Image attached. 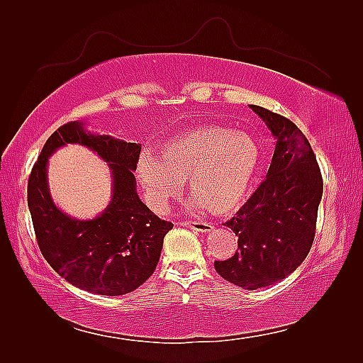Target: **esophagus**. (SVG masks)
<instances>
[{
  "instance_id": "1",
  "label": "esophagus",
  "mask_w": 363,
  "mask_h": 363,
  "mask_svg": "<svg viewBox=\"0 0 363 363\" xmlns=\"http://www.w3.org/2000/svg\"><path fill=\"white\" fill-rule=\"evenodd\" d=\"M180 225L186 228H192L195 232H200V233H211L213 230L212 224L204 223V221H182Z\"/></svg>"
}]
</instances>
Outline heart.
Segmentation results:
<instances>
[{
    "label": "heart",
    "instance_id": "b5f03b06",
    "mask_svg": "<svg viewBox=\"0 0 363 363\" xmlns=\"http://www.w3.org/2000/svg\"><path fill=\"white\" fill-rule=\"evenodd\" d=\"M260 159L257 140L247 131L201 124L164 142L159 159L142 152L136 175L148 206L159 215L168 212L184 182L195 196L191 208L206 207L212 215H227L248 199Z\"/></svg>",
    "mask_w": 363,
    "mask_h": 363
}]
</instances>
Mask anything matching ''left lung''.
Returning <instances> with one entry per match:
<instances>
[{
    "mask_svg": "<svg viewBox=\"0 0 363 363\" xmlns=\"http://www.w3.org/2000/svg\"><path fill=\"white\" fill-rule=\"evenodd\" d=\"M276 139L267 179L224 225L238 235V251L215 262L216 272L255 291L286 279L309 252L323 199V177L309 140L292 121L250 104Z\"/></svg>",
    "mask_w": 363,
    "mask_h": 363,
    "instance_id": "obj_1",
    "label": "left lung"
}]
</instances>
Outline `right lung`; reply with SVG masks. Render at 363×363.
<instances>
[{
  "mask_svg": "<svg viewBox=\"0 0 363 363\" xmlns=\"http://www.w3.org/2000/svg\"><path fill=\"white\" fill-rule=\"evenodd\" d=\"M79 143L108 163L113 199L100 215L79 220L53 203L48 159L59 147ZM140 144L96 135L84 123L62 125L48 138L28 179V208L43 257L59 276L83 291L118 296L139 288L155 272L163 238L172 224L142 203L136 191Z\"/></svg>",
  "mask_w": 363,
  "mask_h": 363,
  "instance_id": "right-lung-1",
  "label": "right lung"
}]
</instances>
